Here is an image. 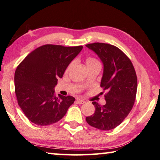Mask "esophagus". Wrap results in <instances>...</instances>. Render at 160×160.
<instances>
[{
  "label": "esophagus",
  "mask_w": 160,
  "mask_h": 160,
  "mask_svg": "<svg viewBox=\"0 0 160 160\" xmlns=\"http://www.w3.org/2000/svg\"><path fill=\"white\" fill-rule=\"evenodd\" d=\"M76 102H77V104H83L85 103L84 101L82 99H77V100H76Z\"/></svg>",
  "instance_id": "34e87169"
}]
</instances>
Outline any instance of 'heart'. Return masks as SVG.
<instances>
[{
    "mask_svg": "<svg viewBox=\"0 0 160 160\" xmlns=\"http://www.w3.org/2000/svg\"><path fill=\"white\" fill-rule=\"evenodd\" d=\"M85 63H86V66H87L88 69V68H90L94 67V66L101 65V63H100L99 60L97 59V58H96L95 57H93V56H87V57H86ZM72 65H73V62L69 63V65L68 66L67 68H66V72H68V71L71 69V68H72Z\"/></svg>",
    "mask_w": 160,
    "mask_h": 160,
    "instance_id": "heart-1",
    "label": "heart"
}]
</instances>
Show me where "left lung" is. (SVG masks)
<instances>
[{
  "instance_id": "left-lung-1",
  "label": "left lung",
  "mask_w": 160,
  "mask_h": 160,
  "mask_svg": "<svg viewBox=\"0 0 160 160\" xmlns=\"http://www.w3.org/2000/svg\"><path fill=\"white\" fill-rule=\"evenodd\" d=\"M86 46L104 63L101 87L107 91L106 104L93 102L95 112L86 121L90 126L108 131L119 126L133 107L137 90L136 72L129 58L117 46L98 42Z\"/></svg>"
}]
</instances>
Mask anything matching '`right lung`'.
Segmentation results:
<instances>
[{"label":"right lung","instance_id":"obj_1","mask_svg":"<svg viewBox=\"0 0 160 160\" xmlns=\"http://www.w3.org/2000/svg\"><path fill=\"white\" fill-rule=\"evenodd\" d=\"M82 46L46 44L29 53L15 72L17 102L31 122L47 126L64 117L73 104L72 96L56 97L53 88L68 64L82 51Z\"/></svg>","mask_w":160,"mask_h":160}]
</instances>
